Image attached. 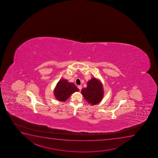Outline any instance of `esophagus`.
Instances as JSON below:
<instances>
[{"mask_svg": "<svg viewBox=\"0 0 158 158\" xmlns=\"http://www.w3.org/2000/svg\"><path fill=\"white\" fill-rule=\"evenodd\" d=\"M78 89H79V90H81L82 86L81 85H78Z\"/></svg>", "mask_w": 158, "mask_h": 158, "instance_id": "34e87169", "label": "esophagus"}]
</instances>
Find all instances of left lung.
Segmentation results:
<instances>
[{"mask_svg":"<svg viewBox=\"0 0 158 158\" xmlns=\"http://www.w3.org/2000/svg\"><path fill=\"white\" fill-rule=\"evenodd\" d=\"M82 95L85 100L91 105H97L102 100L104 96L102 84L100 80L93 78L87 82V87L81 90Z\"/></svg>","mask_w":158,"mask_h":158,"instance_id":"1","label":"left lung"}]
</instances>
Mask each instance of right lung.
I'll use <instances>...</instances> for the list:
<instances>
[{
	"mask_svg": "<svg viewBox=\"0 0 158 158\" xmlns=\"http://www.w3.org/2000/svg\"><path fill=\"white\" fill-rule=\"evenodd\" d=\"M79 91L73 83L69 82L66 79H61L58 82L54 89L56 99L60 102H65L73 93Z\"/></svg>",
	"mask_w": 158,
	"mask_h": 158,
	"instance_id": "obj_1",
	"label": "right lung"
}]
</instances>
